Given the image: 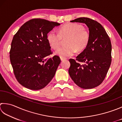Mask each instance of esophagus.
<instances>
[{"instance_id":"esophagus-1","label":"esophagus","mask_w":122,"mask_h":122,"mask_svg":"<svg viewBox=\"0 0 122 122\" xmlns=\"http://www.w3.org/2000/svg\"><path fill=\"white\" fill-rule=\"evenodd\" d=\"M60 59L61 61H63L64 60H66V58H60Z\"/></svg>"}]
</instances>
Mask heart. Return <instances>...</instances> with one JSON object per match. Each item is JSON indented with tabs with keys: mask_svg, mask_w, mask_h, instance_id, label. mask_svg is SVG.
<instances>
[{
	"mask_svg": "<svg viewBox=\"0 0 122 122\" xmlns=\"http://www.w3.org/2000/svg\"><path fill=\"white\" fill-rule=\"evenodd\" d=\"M66 40V46L61 47L56 50V54L60 58L71 56L77 50L81 51L89 43L90 34L84 29L83 26L76 23H68L60 28L59 33L52 30L47 34V40L52 49H56L61 45L62 39Z\"/></svg>",
	"mask_w": 122,
	"mask_h": 122,
	"instance_id": "obj_1",
	"label": "heart"
}]
</instances>
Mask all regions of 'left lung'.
<instances>
[{"instance_id": "obj_1", "label": "left lung", "mask_w": 122, "mask_h": 122, "mask_svg": "<svg viewBox=\"0 0 122 122\" xmlns=\"http://www.w3.org/2000/svg\"><path fill=\"white\" fill-rule=\"evenodd\" d=\"M71 22L86 24L89 28L90 40L86 48L76 60L69 59V74L78 86L83 89H92L102 82L110 67L111 40L101 24L92 19L80 17Z\"/></svg>"}]
</instances>
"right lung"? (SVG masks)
Segmentation results:
<instances>
[{
	"mask_svg": "<svg viewBox=\"0 0 122 122\" xmlns=\"http://www.w3.org/2000/svg\"><path fill=\"white\" fill-rule=\"evenodd\" d=\"M60 24L33 18L24 24L14 35L10 60L14 75L23 86L31 90L44 88L54 77L61 60L53 53L47 40L50 31Z\"/></svg>",
	"mask_w": 122,
	"mask_h": 122,
	"instance_id": "1",
	"label": "right lung"
}]
</instances>
